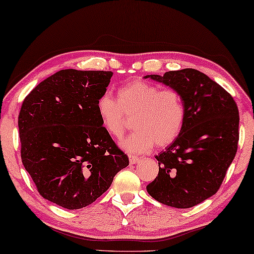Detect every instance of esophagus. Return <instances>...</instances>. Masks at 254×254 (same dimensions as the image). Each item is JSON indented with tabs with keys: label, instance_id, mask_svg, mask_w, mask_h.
I'll return each mask as SVG.
<instances>
[{
	"label": "esophagus",
	"instance_id": "34e87169",
	"mask_svg": "<svg viewBox=\"0 0 254 254\" xmlns=\"http://www.w3.org/2000/svg\"><path fill=\"white\" fill-rule=\"evenodd\" d=\"M128 159H130V164H131V165H134V164L140 162L139 157H136V156H134V155H128Z\"/></svg>",
	"mask_w": 254,
	"mask_h": 254
}]
</instances>
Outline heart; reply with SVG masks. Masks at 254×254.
I'll return each instance as SVG.
<instances>
[{
    "instance_id": "1",
    "label": "heart",
    "mask_w": 254,
    "mask_h": 254,
    "mask_svg": "<svg viewBox=\"0 0 254 254\" xmlns=\"http://www.w3.org/2000/svg\"><path fill=\"white\" fill-rule=\"evenodd\" d=\"M100 123L108 134L121 139L134 116L136 131L122 142L132 152H146L155 146L164 148L178 139L185 121L181 92L162 89L157 84L135 80L119 88L118 99L105 92L96 104Z\"/></svg>"
}]
</instances>
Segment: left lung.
I'll return each mask as SVG.
<instances>
[{
    "label": "left lung",
    "instance_id": "left-lung-1",
    "mask_svg": "<svg viewBox=\"0 0 254 254\" xmlns=\"http://www.w3.org/2000/svg\"><path fill=\"white\" fill-rule=\"evenodd\" d=\"M183 96L185 121L178 139L156 156L159 172L147 185L155 200L191 208L219 190L239 144L240 116L232 95L194 69L146 75Z\"/></svg>",
    "mask_w": 254,
    "mask_h": 254
}]
</instances>
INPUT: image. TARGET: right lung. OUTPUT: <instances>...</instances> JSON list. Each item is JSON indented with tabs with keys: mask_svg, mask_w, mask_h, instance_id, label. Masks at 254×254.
I'll list each match as a JSON object with an SVG mask.
<instances>
[{
	"mask_svg": "<svg viewBox=\"0 0 254 254\" xmlns=\"http://www.w3.org/2000/svg\"><path fill=\"white\" fill-rule=\"evenodd\" d=\"M112 75L56 72L29 92L19 113L23 166L43 198L70 210L91 204L128 165L96 110Z\"/></svg>",
	"mask_w": 254,
	"mask_h": 254,
	"instance_id": "right-lung-1",
	"label": "right lung"
}]
</instances>
